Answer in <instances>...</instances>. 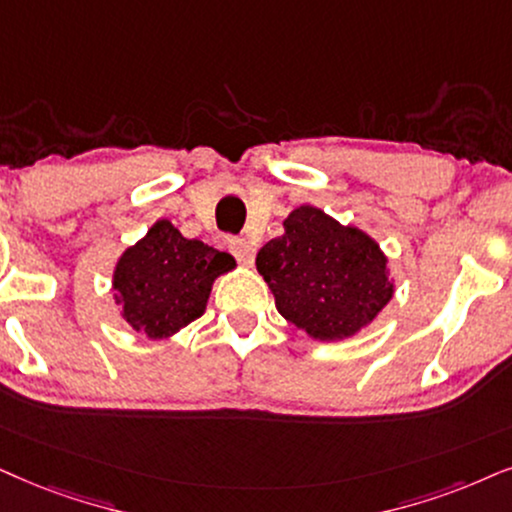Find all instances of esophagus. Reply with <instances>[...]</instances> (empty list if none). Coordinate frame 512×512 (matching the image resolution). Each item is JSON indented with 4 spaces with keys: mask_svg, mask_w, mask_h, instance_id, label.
Masks as SVG:
<instances>
[{
    "mask_svg": "<svg viewBox=\"0 0 512 512\" xmlns=\"http://www.w3.org/2000/svg\"><path fill=\"white\" fill-rule=\"evenodd\" d=\"M229 250H231V255H234L241 264H252V260H255V250L257 248H255V243L248 241V238H231Z\"/></svg>",
    "mask_w": 512,
    "mask_h": 512,
    "instance_id": "1",
    "label": "esophagus"
}]
</instances>
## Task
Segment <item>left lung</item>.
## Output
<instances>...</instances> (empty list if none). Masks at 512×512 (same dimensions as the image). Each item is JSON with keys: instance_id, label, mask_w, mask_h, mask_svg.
<instances>
[{"instance_id": "1", "label": "left lung", "mask_w": 512, "mask_h": 512, "mask_svg": "<svg viewBox=\"0 0 512 512\" xmlns=\"http://www.w3.org/2000/svg\"><path fill=\"white\" fill-rule=\"evenodd\" d=\"M286 234L257 252V271L276 309L316 340H342L368 326L392 300L378 243L302 205L283 222Z\"/></svg>"}]
</instances>
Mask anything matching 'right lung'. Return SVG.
Returning <instances> with one entry per match:
<instances>
[{
    "label": "right lung",
    "mask_w": 512,
    "mask_h": 512,
    "mask_svg": "<svg viewBox=\"0 0 512 512\" xmlns=\"http://www.w3.org/2000/svg\"><path fill=\"white\" fill-rule=\"evenodd\" d=\"M234 267L229 252L189 241L172 222L160 219L120 257L113 276L115 300L134 331L167 338L203 316L212 281Z\"/></svg>",
    "instance_id": "add662e5"
}]
</instances>
